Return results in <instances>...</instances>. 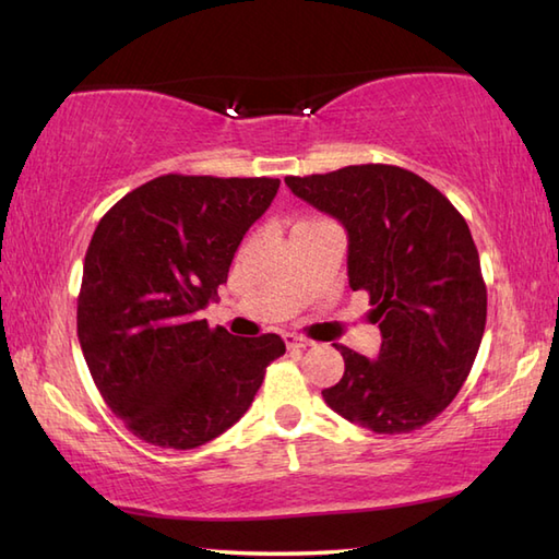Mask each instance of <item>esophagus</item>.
I'll return each mask as SVG.
<instances>
[{"label":"esophagus","mask_w":559,"mask_h":559,"mask_svg":"<svg viewBox=\"0 0 559 559\" xmlns=\"http://www.w3.org/2000/svg\"><path fill=\"white\" fill-rule=\"evenodd\" d=\"M286 346L293 348V350H305V348L314 346V341L302 338V336H295V334H286Z\"/></svg>","instance_id":"esophagus-1"}]
</instances>
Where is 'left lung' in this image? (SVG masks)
<instances>
[{"instance_id":"1","label":"left lung","mask_w":559,"mask_h":559,"mask_svg":"<svg viewBox=\"0 0 559 559\" xmlns=\"http://www.w3.org/2000/svg\"><path fill=\"white\" fill-rule=\"evenodd\" d=\"M286 185L348 233V283L367 290L382 346L370 360L338 346L346 372L326 406L379 435L418 430L442 413L476 360L488 290L468 223L396 165H348Z\"/></svg>"}]
</instances>
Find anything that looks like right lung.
<instances>
[{"label": "right lung", "instance_id": "obj_1", "mask_svg": "<svg viewBox=\"0 0 559 559\" xmlns=\"http://www.w3.org/2000/svg\"><path fill=\"white\" fill-rule=\"evenodd\" d=\"M281 180L163 175L122 197L91 237L76 331L103 401L129 432L194 449L252 406L276 334L235 338L201 310L218 298L245 233Z\"/></svg>", "mask_w": 559, "mask_h": 559}]
</instances>
